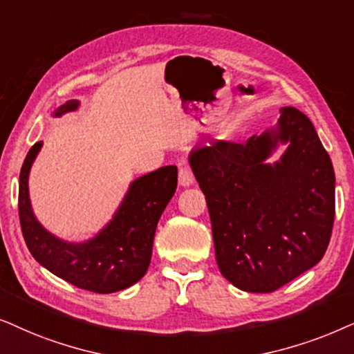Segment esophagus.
Masks as SVG:
<instances>
[{
  "label": "esophagus",
  "mask_w": 354,
  "mask_h": 354,
  "mask_svg": "<svg viewBox=\"0 0 354 354\" xmlns=\"http://www.w3.org/2000/svg\"><path fill=\"white\" fill-rule=\"evenodd\" d=\"M194 183V174H192V169L187 167V165H181L180 168V185L183 187L191 186Z\"/></svg>",
  "instance_id": "1"
}]
</instances>
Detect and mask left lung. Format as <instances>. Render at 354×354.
<instances>
[{
  "mask_svg": "<svg viewBox=\"0 0 354 354\" xmlns=\"http://www.w3.org/2000/svg\"><path fill=\"white\" fill-rule=\"evenodd\" d=\"M279 142L280 162L263 164ZM189 163L209 207L221 275L249 293H272L314 267L335 218V173L309 118L280 108L279 128L246 142L216 140Z\"/></svg>",
  "mask_w": 354,
  "mask_h": 354,
  "instance_id": "8db88e82",
  "label": "left lung"
}]
</instances>
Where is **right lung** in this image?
Listing matches in <instances>:
<instances>
[{
  "label": "right lung",
  "mask_w": 354,
  "mask_h": 354,
  "mask_svg": "<svg viewBox=\"0 0 354 354\" xmlns=\"http://www.w3.org/2000/svg\"><path fill=\"white\" fill-rule=\"evenodd\" d=\"M77 106V100H69L56 116ZM40 149L41 142L32 145L19 176V220L35 261L68 283L93 293H115L139 281L149 268L160 216L176 191L178 168L162 167L133 181L110 223L91 241L73 244L50 234L32 214L27 181Z\"/></svg>",
  "instance_id": "right-lung-1"
}]
</instances>
